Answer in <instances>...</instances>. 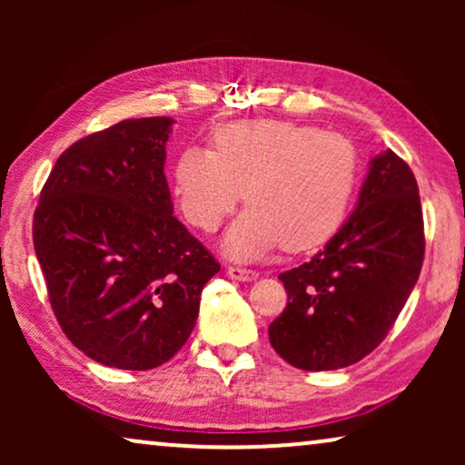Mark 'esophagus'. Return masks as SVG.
Listing matches in <instances>:
<instances>
[{
  "label": "esophagus",
  "instance_id": "34e87169",
  "mask_svg": "<svg viewBox=\"0 0 465 465\" xmlns=\"http://www.w3.org/2000/svg\"><path fill=\"white\" fill-rule=\"evenodd\" d=\"M226 275L237 279V282H253V279H258V271L245 269V266H228Z\"/></svg>",
  "mask_w": 465,
  "mask_h": 465
}]
</instances>
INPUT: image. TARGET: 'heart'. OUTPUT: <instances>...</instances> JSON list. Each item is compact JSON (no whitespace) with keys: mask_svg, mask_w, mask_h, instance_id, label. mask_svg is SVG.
<instances>
[{"mask_svg":"<svg viewBox=\"0 0 465 465\" xmlns=\"http://www.w3.org/2000/svg\"><path fill=\"white\" fill-rule=\"evenodd\" d=\"M358 150L345 135L285 120H241L213 133V150L188 148L173 190L183 218L213 232L239 205L224 239L232 258L253 260L282 245L317 247L339 231L358 186Z\"/></svg>","mask_w":465,"mask_h":465,"instance_id":"b5f03b06","label":"heart"}]
</instances>
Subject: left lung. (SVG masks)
Returning <instances> with one entry per match:
<instances>
[{"mask_svg":"<svg viewBox=\"0 0 465 465\" xmlns=\"http://www.w3.org/2000/svg\"><path fill=\"white\" fill-rule=\"evenodd\" d=\"M425 237L417 180L396 152L374 156L358 205L309 262L279 275L288 307L269 326L275 351L301 371L366 358L415 288Z\"/></svg>","mask_w":465,"mask_h":465,"instance_id":"left-lung-1","label":"left lung"}]
</instances>
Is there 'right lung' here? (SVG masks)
Wrapping results in <instances>:
<instances>
[{
    "label": "right lung",
    "mask_w": 465,
    "mask_h": 465,
    "mask_svg": "<svg viewBox=\"0 0 465 465\" xmlns=\"http://www.w3.org/2000/svg\"><path fill=\"white\" fill-rule=\"evenodd\" d=\"M173 118H135L63 152L34 215V247L63 332L99 364L150 371L183 347L220 264L173 215Z\"/></svg>",
    "instance_id": "right-lung-1"
}]
</instances>
